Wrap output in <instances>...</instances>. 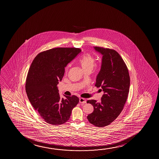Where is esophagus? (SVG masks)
<instances>
[{"label":"esophagus","mask_w":159,"mask_h":159,"mask_svg":"<svg viewBox=\"0 0 159 159\" xmlns=\"http://www.w3.org/2000/svg\"><path fill=\"white\" fill-rule=\"evenodd\" d=\"M79 102L81 104H85L86 102V100L84 98H80L79 99Z\"/></svg>","instance_id":"1"}]
</instances>
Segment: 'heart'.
<instances>
[{"mask_svg":"<svg viewBox=\"0 0 159 159\" xmlns=\"http://www.w3.org/2000/svg\"><path fill=\"white\" fill-rule=\"evenodd\" d=\"M96 59L95 57L89 53H86L83 55L81 58L79 63L84 70H91L95 65Z\"/></svg>","mask_w":159,"mask_h":159,"instance_id":"1","label":"heart"}]
</instances>
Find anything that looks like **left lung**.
I'll return each instance as SVG.
<instances>
[{"label":"left lung","mask_w":159,"mask_h":159,"mask_svg":"<svg viewBox=\"0 0 159 159\" xmlns=\"http://www.w3.org/2000/svg\"><path fill=\"white\" fill-rule=\"evenodd\" d=\"M94 48L102 55L95 86L101 87L104 94L100 102L87 100L94 110L87 118L92 124L103 127L111 124L123 110L129 92L130 76L126 64L116 50L99 47Z\"/></svg>","instance_id":"8db88e82"}]
</instances>
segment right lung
<instances>
[{"mask_svg":"<svg viewBox=\"0 0 159 159\" xmlns=\"http://www.w3.org/2000/svg\"><path fill=\"white\" fill-rule=\"evenodd\" d=\"M81 52L77 48H55L40 52L34 59L25 83L27 96L32 106L47 123L64 124L79 102L75 96L60 98L57 85L65 68Z\"/></svg>","mask_w":159,"mask_h":159,"instance_id":"add662e5","label":"right lung"}]
</instances>
